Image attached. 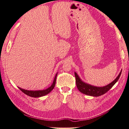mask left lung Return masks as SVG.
<instances>
[{
	"label": "left lung",
	"mask_w": 129,
	"mask_h": 129,
	"mask_svg": "<svg viewBox=\"0 0 129 129\" xmlns=\"http://www.w3.org/2000/svg\"><path fill=\"white\" fill-rule=\"evenodd\" d=\"M121 72L122 70H121V72H120L118 76H117L116 78L113 81H112L111 83L109 84L108 85H107L103 87H99L91 85L85 83L84 81H83L80 78L79 75L77 74V73L75 72L74 73L76 78V86H77L79 91L83 93L84 94L92 96L95 97L99 96L105 94L106 92H108L109 90L118 81L120 76L121 75Z\"/></svg>",
	"instance_id": "obj_1"
}]
</instances>
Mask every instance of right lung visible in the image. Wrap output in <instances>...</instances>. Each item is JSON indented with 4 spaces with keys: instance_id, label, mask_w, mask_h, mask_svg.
Masks as SVG:
<instances>
[{
    "instance_id": "add662e5",
    "label": "right lung",
    "mask_w": 129,
    "mask_h": 129,
    "mask_svg": "<svg viewBox=\"0 0 129 129\" xmlns=\"http://www.w3.org/2000/svg\"><path fill=\"white\" fill-rule=\"evenodd\" d=\"M57 73L56 74L55 76L53 82V84H51V85L48 88L44 89V90H28L21 88L20 87H18V88L20 89L21 91L24 92V94L29 96L30 97L33 98H39L43 96H45L46 95L48 94L49 92H50L54 88L55 85L56 83V76H57Z\"/></svg>"
}]
</instances>
